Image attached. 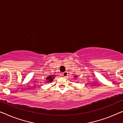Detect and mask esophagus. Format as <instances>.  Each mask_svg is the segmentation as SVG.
<instances>
[{
  "label": "esophagus",
  "instance_id": "obj_1",
  "mask_svg": "<svg viewBox=\"0 0 123 123\" xmlns=\"http://www.w3.org/2000/svg\"><path fill=\"white\" fill-rule=\"evenodd\" d=\"M68 75V72H63V73H62V76H63L64 77H66Z\"/></svg>",
  "mask_w": 123,
  "mask_h": 123
}]
</instances>
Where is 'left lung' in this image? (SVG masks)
Segmentation results:
<instances>
[{
	"instance_id": "left-lung-1",
	"label": "left lung",
	"mask_w": 123,
	"mask_h": 123,
	"mask_svg": "<svg viewBox=\"0 0 123 123\" xmlns=\"http://www.w3.org/2000/svg\"><path fill=\"white\" fill-rule=\"evenodd\" d=\"M75 77H76V76H75Z\"/></svg>"
}]
</instances>
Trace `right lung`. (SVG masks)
Returning <instances> with one entry per match:
<instances>
[{
    "mask_svg": "<svg viewBox=\"0 0 123 123\" xmlns=\"http://www.w3.org/2000/svg\"><path fill=\"white\" fill-rule=\"evenodd\" d=\"M53 76H54V75L49 76L47 77V80H48V82H51V81H53V79L55 78V77H53Z\"/></svg>",
    "mask_w": 123,
    "mask_h": 123,
    "instance_id": "right-lung-1",
    "label": "right lung"
}]
</instances>
